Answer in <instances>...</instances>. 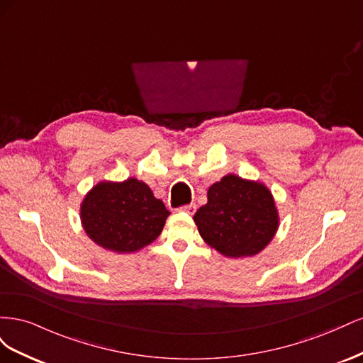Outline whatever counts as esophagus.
<instances>
[{"instance_id": "34e87169", "label": "esophagus", "mask_w": 363, "mask_h": 363, "mask_svg": "<svg viewBox=\"0 0 363 363\" xmlns=\"http://www.w3.org/2000/svg\"><path fill=\"white\" fill-rule=\"evenodd\" d=\"M179 211L180 212H186L188 215H194L195 211H196V206L195 204H188V206H184V207H180Z\"/></svg>"}]
</instances>
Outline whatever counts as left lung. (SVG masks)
Listing matches in <instances>:
<instances>
[{
    "mask_svg": "<svg viewBox=\"0 0 363 363\" xmlns=\"http://www.w3.org/2000/svg\"><path fill=\"white\" fill-rule=\"evenodd\" d=\"M204 242L232 259L256 256L276 236L280 215L265 183L227 174L207 189L194 215Z\"/></svg>",
    "mask_w": 363,
    "mask_h": 363,
    "instance_id": "8db88e82",
    "label": "left lung"
}]
</instances>
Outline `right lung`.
Wrapping results in <instances>:
<instances>
[{"instance_id":"add662e5","label":"right lung","mask_w":363,"mask_h":363,"mask_svg":"<svg viewBox=\"0 0 363 363\" xmlns=\"http://www.w3.org/2000/svg\"><path fill=\"white\" fill-rule=\"evenodd\" d=\"M169 215L150 186L135 177L96 183L80 204L84 233L98 247L118 255L155 242Z\"/></svg>"}]
</instances>
